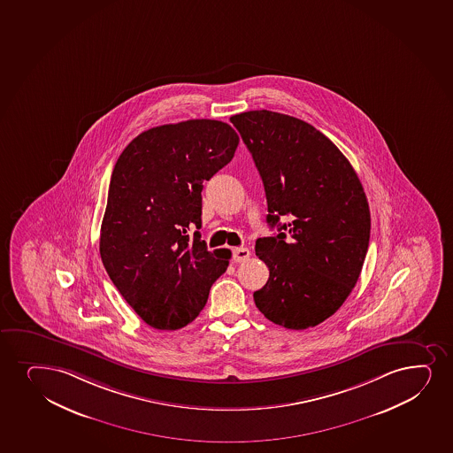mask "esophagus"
Here are the masks:
<instances>
[{
	"mask_svg": "<svg viewBox=\"0 0 453 453\" xmlns=\"http://www.w3.org/2000/svg\"><path fill=\"white\" fill-rule=\"evenodd\" d=\"M250 257V250L249 249H245V247H238V249H234V261L238 262H245L247 259Z\"/></svg>",
	"mask_w": 453,
	"mask_h": 453,
	"instance_id": "34e87169",
	"label": "esophagus"
}]
</instances>
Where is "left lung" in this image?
Listing matches in <instances>:
<instances>
[{"instance_id":"8db88e82","label":"left lung","mask_w":453,"mask_h":453,"mask_svg":"<svg viewBox=\"0 0 453 453\" xmlns=\"http://www.w3.org/2000/svg\"><path fill=\"white\" fill-rule=\"evenodd\" d=\"M265 188L266 223L256 241L270 277L256 308L287 329L323 323L346 302L370 241V209L357 173L329 138L298 118L250 111L230 118ZM280 216L292 221L280 224Z\"/></svg>"}]
</instances>
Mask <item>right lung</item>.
<instances>
[{"instance_id": "1", "label": "right lung", "mask_w": 453, "mask_h": 453, "mask_svg": "<svg viewBox=\"0 0 453 453\" xmlns=\"http://www.w3.org/2000/svg\"><path fill=\"white\" fill-rule=\"evenodd\" d=\"M240 144L229 124L189 119L138 134L113 168L100 232L103 265L147 325L177 330L197 319L232 253L209 251L203 183Z\"/></svg>"}]
</instances>
